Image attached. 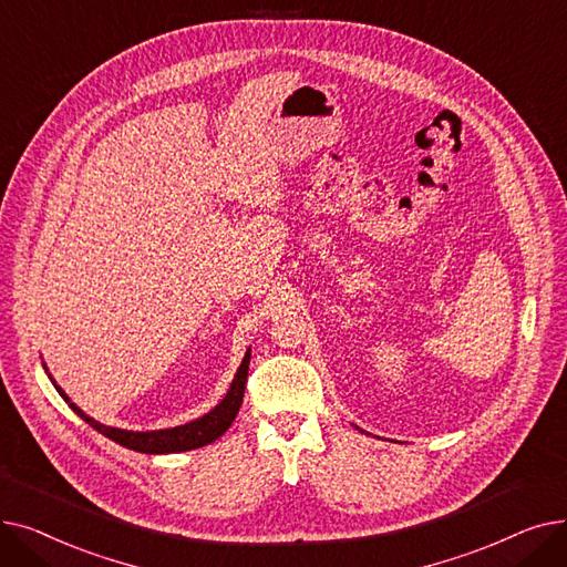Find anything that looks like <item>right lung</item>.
<instances>
[{
    "label": "right lung",
    "mask_w": 567,
    "mask_h": 567,
    "mask_svg": "<svg viewBox=\"0 0 567 567\" xmlns=\"http://www.w3.org/2000/svg\"><path fill=\"white\" fill-rule=\"evenodd\" d=\"M249 360H251V348H247L245 360H241L235 379L230 383V390L226 392V396L214 406L209 413H205L203 417H196L186 424L179 426H171V429H154V431H128V429H117V426H107L101 424L99 420L90 417L87 413L80 411L75 403L66 396V392L55 383L52 379L48 367L43 364L48 379L55 385V390L62 394V399L73 409L75 415L83 417L92 429H96L99 434L107 436L111 441L136 450V452H145V454H171V452H186V450H196L203 445H209L217 441L219 436L226 434V429L233 424L241 399H245V388H247V375H249Z\"/></svg>",
    "instance_id": "add662e5"
}]
</instances>
